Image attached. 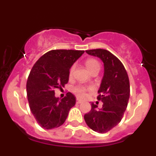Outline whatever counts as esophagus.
I'll return each mask as SVG.
<instances>
[{
	"label": "esophagus",
	"mask_w": 156,
	"mask_h": 156,
	"mask_svg": "<svg viewBox=\"0 0 156 156\" xmlns=\"http://www.w3.org/2000/svg\"><path fill=\"white\" fill-rule=\"evenodd\" d=\"M82 102H83L82 100H80V99H79V98L76 99V103H77V104H80V103H82Z\"/></svg>",
	"instance_id": "esophagus-1"
}]
</instances>
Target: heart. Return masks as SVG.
I'll list each match as a JSON object with an SVG mask.
<instances>
[{
    "label": "heart",
    "mask_w": 156,
    "mask_h": 156,
    "mask_svg": "<svg viewBox=\"0 0 156 156\" xmlns=\"http://www.w3.org/2000/svg\"><path fill=\"white\" fill-rule=\"evenodd\" d=\"M85 66H86L87 69L90 72L93 71V70L95 69H98V68L100 69V65H99V62L96 60V59L93 58H87L86 61H85ZM73 72H74V66H71L69 69V76H73ZM73 91L77 96L83 98V97H84L85 95H86L87 91V89L83 86H78L74 88Z\"/></svg>",
    "instance_id": "1"
}]
</instances>
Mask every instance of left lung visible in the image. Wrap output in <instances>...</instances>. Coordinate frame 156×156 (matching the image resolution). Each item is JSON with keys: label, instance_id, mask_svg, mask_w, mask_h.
Returning <instances> with one entry per match:
<instances>
[{"label": "left lung", "instance_id": "1", "mask_svg": "<svg viewBox=\"0 0 156 156\" xmlns=\"http://www.w3.org/2000/svg\"><path fill=\"white\" fill-rule=\"evenodd\" d=\"M86 52L102 60L105 73L97 97L103 102L102 108L98 110V106L91 104L84 120L94 131L106 133L120 122L126 111L129 98V77L120 60L108 51L93 49Z\"/></svg>", "mask_w": 156, "mask_h": 156}]
</instances>
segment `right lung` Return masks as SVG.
Instances as JSON below:
<instances>
[{"instance_id": "obj_1", "label": "right lung", "mask_w": 156, "mask_h": 156, "mask_svg": "<svg viewBox=\"0 0 156 156\" xmlns=\"http://www.w3.org/2000/svg\"><path fill=\"white\" fill-rule=\"evenodd\" d=\"M84 51L51 50L34 65L27 82L29 105L37 123L47 129L62 126L76 104L70 92L61 100L55 96L69 81V69Z\"/></svg>"}]
</instances>
